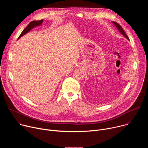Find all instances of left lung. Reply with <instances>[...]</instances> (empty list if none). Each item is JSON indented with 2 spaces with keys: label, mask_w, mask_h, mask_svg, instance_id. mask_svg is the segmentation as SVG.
I'll return each instance as SVG.
<instances>
[{
  "label": "left lung",
  "mask_w": 148,
  "mask_h": 148,
  "mask_svg": "<svg viewBox=\"0 0 148 148\" xmlns=\"http://www.w3.org/2000/svg\"><path fill=\"white\" fill-rule=\"evenodd\" d=\"M115 25V26L116 27V28L118 29V30L121 32V33L122 34H123V36L125 37V38H127L128 40H130V39H129V37H128V36L126 35V34H125V31L123 30V29L122 28V27L118 24V23H117L116 22H112Z\"/></svg>",
  "instance_id": "1"
}]
</instances>
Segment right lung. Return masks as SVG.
Wrapping results in <instances>:
<instances>
[{
    "instance_id": "right-lung-1",
    "label": "right lung",
    "mask_w": 148,
    "mask_h": 148,
    "mask_svg": "<svg viewBox=\"0 0 148 148\" xmlns=\"http://www.w3.org/2000/svg\"><path fill=\"white\" fill-rule=\"evenodd\" d=\"M43 20H37V21H36V20L32 21V22H31L27 26V27L23 30L22 33H21L20 35L19 36L18 39L19 38H20L21 37H22L23 35H25L27 33H28L29 31H30V30H32L33 27H34L36 26H37L41 25L42 24V23H43Z\"/></svg>"
}]
</instances>
